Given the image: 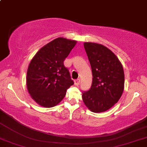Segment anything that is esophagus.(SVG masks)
Masks as SVG:
<instances>
[{"mask_svg":"<svg viewBox=\"0 0 147 147\" xmlns=\"http://www.w3.org/2000/svg\"><path fill=\"white\" fill-rule=\"evenodd\" d=\"M80 83V79L76 80L75 82H74V84H75V85H76V86H78V85H79Z\"/></svg>","mask_w":147,"mask_h":147,"instance_id":"1","label":"esophagus"}]
</instances>
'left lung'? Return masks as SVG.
Masks as SVG:
<instances>
[{
	"mask_svg": "<svg viewBox=\"0 0 147 147\" xmlns=\"http://www.w3.org/2000/svg\"><path fill=\"white\" fill-rule=\"evenodd\" d=\"M84 47L93 78L90 89L82 93V100L91 112H106L118 102L123 92V67L107 47L92 42H84Z\"/></svg>",
	"mask_w": 147,
	"mask_h": 147,
	"instance_id": "obj_1",
	"label": "left lung"
}]
</instances>
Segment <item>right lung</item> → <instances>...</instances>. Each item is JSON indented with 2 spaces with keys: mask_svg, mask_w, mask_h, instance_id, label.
<instances>
[{
  "mask_svg": "<svg viewBox=\"0 0 147 147\" xmlns=\"http://www.w3.org/2000/svg\"><path fill=\"white\" fill-rule=\"evenodd\" d=\"M76 43L57 38L43 46L32 59L27 70L26 86L32 99L39 106H57L74 84L63 62Z\"/></svg>",
  "mask_w": 147,
  "mask_h": 147,
  "instance_id": "1",
  "label": "right lung"
}]
</instances>
